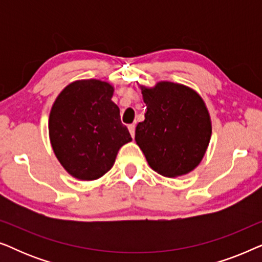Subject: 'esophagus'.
Instances as JSON below:
<instances>
[{
  "label": "esophagus",
  "mask_w": 262,
  "mask_h": 262,
  "mask_svg": "<svg viewBox=\"0 0 262 262\" xmlns=\"http://www.w3.org/2000/svg\"><path fill=\"white\" fill-rule=\"evenodd\" d=\"M128 131H130V134H131L132 137H135V131H136V126H135V124L128 125Z\"/></svg>",
  "instance_id": "esophagus-1"
}]
</instances>
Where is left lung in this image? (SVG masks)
I'll return each mask as SVG.
<instances>
[{"label":"left lung","instance_id":"8db88e82","mask_svg":"<svg viewBox=\"0 0 262 262\" xmlns=\"http://www.w3.org/2000/svg\"><path fill=\"white\" fill-rule=\"evenodd\" d=\"M139 88L146 113L136 127V143L159 174H188L202 162L212 134L203 98L194 89L169 81Z\"/></svg>","mask_w":262,"mask_h":262}]
</instances>
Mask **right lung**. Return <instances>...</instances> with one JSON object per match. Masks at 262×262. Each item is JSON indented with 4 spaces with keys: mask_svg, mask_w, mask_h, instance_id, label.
<instances>
[{
    "mask_svg": "<svg viewBox=\"0 0 262 262\" xmlns=\"http://www.w3.org/2000/svg\"><path fill=\"white\" fill-rule=\"evenodd\" d=\"M108 82L78 80L68 84L53 102L49 136L53 152L71 177L92 181L106 174L119 149L132 138L121 124Z\"/></svg>",
    "mask_w": 262,
    "mask_h": 262,
    "instance_id": "obj_1",
    "label": "right lung"
}]
</instances>
